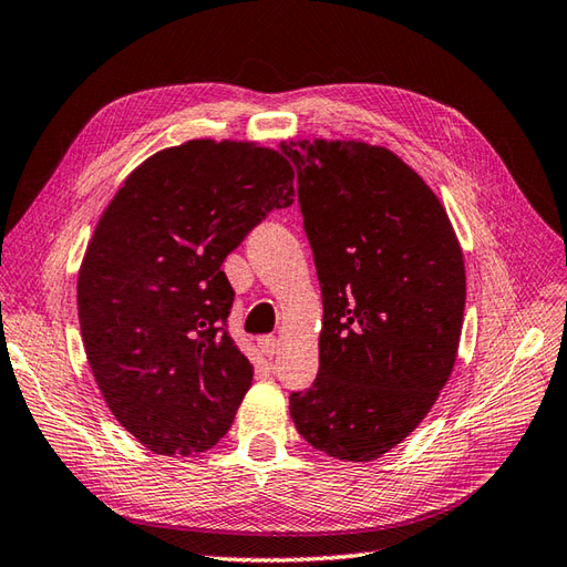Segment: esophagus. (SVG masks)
Returning <instances> with one entry per match:
<instances>
[{"instance_id":"esophagus-1","label":"esophagus","mask_w":567,"mask_h":567,"mask_svg":"<svg viewBox=\"0 0 567 567\" xmlns=\"http://www.w3.org/2000/svg\"><path fill=\"white\" fill-rule=\"evenodd\" d=\"M259 349H261V353H265L267 358H274L276 351H279V339H276V337H261L259 339Z\"/></svg>"}]
</instances>
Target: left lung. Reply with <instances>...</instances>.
Returning a JSON list of instances; mask_svg holds the SVG:
<instances>
[{"instance_id":"1","label":"left lung","mask_w":567,"mask_h":567,"mask_svg":"<svg viewBox=\"0 0 567 567\" xmlns=\"http://www.w3.org/2000/svg\"><path fill=\"white\" fill-rule=\"evenodd\" d=\"M322 288L320 370L291 419L334 460L372 462L433 409L460 349L466 276L445 206L390 148L284 142Z\"/></svg>"}]
</instances>
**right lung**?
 <instances>
[{
  "label": "right lung",
  "instance_id": "right-lung-1",
  "mask_svg": "<svg viewBox=\"0 0 567 567\" xmlns=\"http://www.w3.org/2000/svg\"><path fill=\"white\" fill-rule=\"evenodd\" d=\"M291 204L281 151L192 140L146 158L103 212L76 284L81 337L107 409L151 452L228 433L255 370L228 334L220 267Z\"/></svg>",
  "mask_w": 567,
  "mask_h": 567
}]
</instances>
